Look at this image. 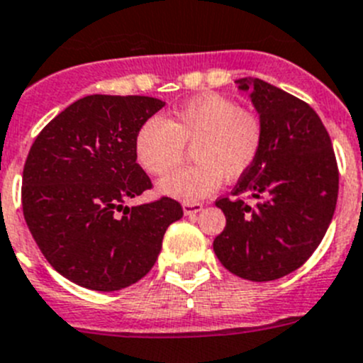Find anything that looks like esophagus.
Wrapping results in <instances>:
<instances>
[{
  "label": "esophagus",
  "mask_w": 363,
  "mask_h": 363,
  "mask_svg": "<svg viewBox=\"0 0 363 363\" xmlns=\"http://www.w3.org/2000/svg\"><path fill=\"white\" fill-rule=\"evenodd\" d=\"M203 211V205L198 201H185L184 203V214L185 216H196L198 212Z\"/></svg>",
  "instance_id": "esophagus-1"
}]
</instances>
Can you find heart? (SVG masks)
<instances>
[{
  "instance_id": "heart-1",
  "label": "heart",
  "mask_w": 363,
  "mask_h": 363,
  "mask_svg": "<svg viewBox=\"0 0 363 363\" xmlns=\"http://www.w3.org/2000/svg\"><path fill=\"white\" fill-rule=\"evenodd\" d=\"M262 122L252 111L216 93L192 99L167 121L149 118L135 135L136 162L145 172L164 176L182 162L191 147L189 167L158 184V191L184 201L211 194L225 178H241L250 171L262 149Z\"/></svg>"
}]
</instances>
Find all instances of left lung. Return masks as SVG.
Listing matches in <instances>:
<instances>
[{"label": "left lung", "instance_id": "8db88e82", "mask_svg": "<svg viewBox=\"0 0 363 363\" xmlns=\"http://www.w3.org/2000/svg\"><path fill=\"white\" fill-rule=\"evenodd\" d=\"M250 91L264 140L230 198L216 201L227 227L214 239L221 264L248 281H275L311 257L338 198V167L320 116L310 104L261 79H239ZM248 194L255 205L238 196Z\"/></svg>", "mask_w": 363, "mask_h": 363}]
</instances>
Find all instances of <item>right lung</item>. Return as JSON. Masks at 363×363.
I'll use <instances>...</instances> for the list:
<instances>
[{
	"label": "right lung",
	"instance_id": "1",
	"mask_svg": "<svg viewBox=\"0 0 363 363\" xmlns=\"http://www.w3.org/2000/svg\"><path fill=\"white\" fill-rule=\"evenodd\" d=\"M165 102L140 95H88L45 125L23 169V214L46 261L95 291L140 281L158 259L171 198L125 207L152 187L136 164L135 135Z\"/></svg>",
	"mask_w": 363,
	"mask_h": 363
}]
</instances>
